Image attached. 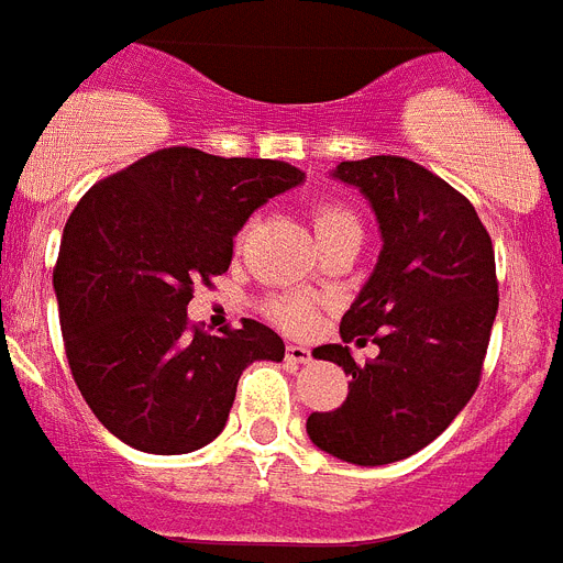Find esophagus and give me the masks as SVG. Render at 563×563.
Instances as JSON below:
<instances>
[{
  "label": "esophagus",
  "mask_w": 563,
  "mask_h": 563,
  "mask_svg": "<svg viewBox=\"0 0 563 563\" xmlns=\"http://www.w3.org/2000/svg\"><path fill=\"white\" fill-rule=\"evenodd\" d=\"M287 362H292V365H305V362H310V351L301 345H287Z\"/></svg>",
  "instance_id": "esophagus-1"
}]
</instances>
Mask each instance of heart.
<instances>
[{
    "mask_svg": "<svg viewBox=\"0 0 563 563\" xmlns=\"http://www.w3.org/2000/svg\"><path fill=\"white\" fill-rule=\"evenodd\" d=\"M313 230L319 244H322V241L333 239L339 232L360 230V218H356L354 209H347L345 203L322 201L313 209ZM271 310L273 319L292 333H305L316 319L313 301L305 299V296H282V299L273 301Z\"/></svg>",
    "mask_w": 563,
    "mask_h": 563,
    "instance_id": "heart-1",
    "label": "heart"
}]
</instances>
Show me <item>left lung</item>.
I'll list each match as a JSON object with an SVG mask.
<instances>
[{
	"label": "left lung",
	"instance_id": "8db88e82",
	"mask_svg": "<svg viewBox=\"0 0 563 563\" xmlns=\"http://www.w3.org/2000/svg\"><path fill=\"white\" fill-rule=\"evenodd\" d=\"M333 178L365 195L383 250L342 316V345L313 351L351 383L308 434L345 463L385 466L438 440L475 394L498 313L495 250L466 195L408 157L342 161ZM368 338L380 354L356 366L346 342Z\"/></svg>",
	"mask_w": 563,
	"mask_h": 563
}]
</instances>
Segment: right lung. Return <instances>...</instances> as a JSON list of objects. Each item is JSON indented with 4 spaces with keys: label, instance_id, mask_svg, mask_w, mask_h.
<instances>
[{
    "label": "right lung",
    "instance_id": "obj_1",
    "mask_svg": "<svg viewBox=\"0 0 563 563\" xmlns=\"http://www.w3.org/2000/svg\"><path fill=\"white\" fill-rule=\"evenodd\" d=\"M305 172L285 161L172 146L88 189L68 216L54 290L71 376L125 445L187 454L224 431L241 371L285 360L267 324L209 336L189 324L195 285L232 262L255 209Z\"/></svg>",
    "mask_w": 563,
    "mask_h": 563
}]
</instances>
